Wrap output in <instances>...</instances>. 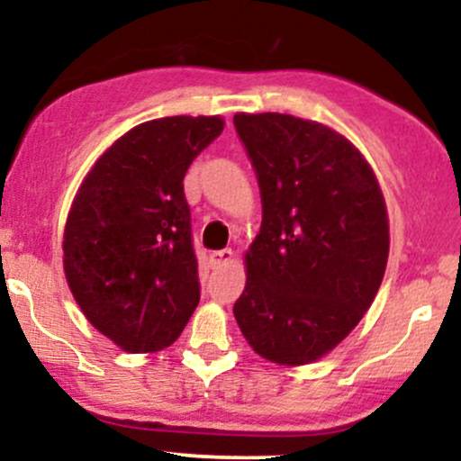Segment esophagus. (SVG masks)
Here are the masks:
<instances>
[{"instance_id": "obj_1", "label": "esophagus", "mask_w": 461, "mask_h": 461, "mask_svg": "<svg viewBox=\"0 0 461 461\" xmlns=\"http://www.w3.org/2000/svg\"><path fill=\"white\" fill-rule=\"evenodd\" d=\"M230 261H232V250H230V248H226V250L211 252V263H213L215 267L226 266V263H230Z\"/></svg>"}]
</instances>
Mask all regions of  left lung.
<instances>
[{"label":"left lung","mask_w":461,"mask_h":461,"mask_svg":"<svg viewBox=\"0 0 461 461\" xmlns=\"http://www.w3.org/2000/svg\"><path fill=\"white\" fill-rule=\"evenodd\" d=\"M261 189L237 324L272 364L322 359L370 309L390 255L375 172L344 134L283 113H237Z\"/></svg>","instance_id":"left-lung-1"}]
</instances>
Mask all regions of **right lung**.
I'll use <instances>...</instances> for the list:
<instances>
[{"label":"right lung","mask_w":461,"mask_h":461,"mask_svg":"<svg viewBox=\"0 0 461 461\" xmlns=\"http://www.w3.org/2000/svg\"><path fill=\"white\" fill-rule=\"evenodd\" d=\"M221 131L220 115L139 123L93 163L71 203L67 285L93 327L126 353L167 348L198 307L183 178Z\"/></svg>","instance_id":"add662e5"}]
</instances>
